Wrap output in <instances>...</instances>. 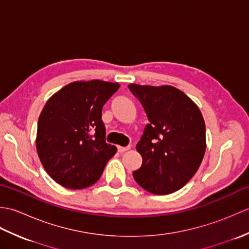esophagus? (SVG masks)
<instances>
[{
  "instance_id": "1",
  "label": "esophagus",
  "mask_w": 249,
  "mask_h": 249,
  "mask_svg": "<svg viewBox=\"0 0 249 249\" xmlns=\"http://www.w3.org/2000/svg\"><path fill=\"white\" fill-rule=\"evenodd\" d=\"M128 150H130V146H118V151L120 153H124Z\"/></svg>"
}]
</instances>
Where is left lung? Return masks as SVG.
Segmentation results:
<instances>
[{
	"label": "left lung",
	"mask_w": 249,
	"mask_h": 249,
	"mask_svg": "<svg viewBox=\"0 0 249 249\" xmlns=\"http://www.w3.org/2000/svg\"><path fill=\"white\" fill-rule=\"evenodd\" d=\"M128 89L140 100L150 122L136 145L142 165L133 172L135 181L154 195L177 192L194 177L203 160L206 140L202 113L174 87L130 83Z\"/></svg>",
	"instance_id": "8db88e82"
}]
</instances>
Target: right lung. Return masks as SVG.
Instances as JSON below:
<instances>
[{"instance_id":"right-lung-1","label":"right lung","mask_w":249,"mask_h":249,"mask_svg":"<svg viewBox=\"0 0 249 249\" xmlns=\"http://www.w3.org/2000/svg\"><path fill=\"white\" fill-rule=\"evenodd\" d=\"M119 83L75 81L46 103L37 125L36 150L47 173L71 189L96 183L106 163L116 153L105 141L102 109Z\"/></svg>"}]
</instances>
